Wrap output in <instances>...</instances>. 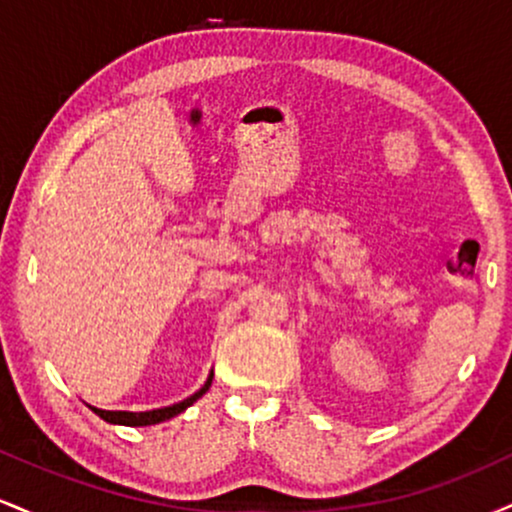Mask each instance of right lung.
<instances>
[{
  "mask_svg": "<svg viewBox=\"0 0 512 512\" xmlns=\"http://www.w3.org/2000/svg\"><path fill=\"white\" fill-rule=\"evenodd\" d=\"M209 387H211V375H209L207 385H204L199 392H195L192 397H187L185 402H178V404H173V407H163V409H154V411H108V409H98V407H91V409L96 411L101 419L108 421V424L154 426V424H161V421H168V419H173V416H178L180 411H185L192 402H197V399L202 397Z\"/></svg>",
  "mask_w": 512,
  "mask_h": 512,
  "instance_id": "1",
  "label": "right lung"
}]
</instances>
